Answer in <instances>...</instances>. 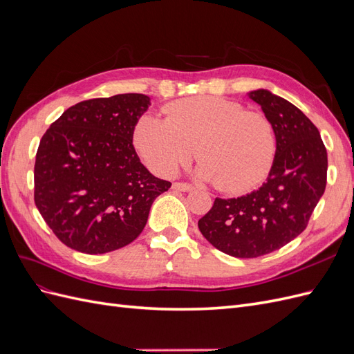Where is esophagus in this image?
Instances as JSON below:
<instances>
[{
  "label": "esophagus",
  "instance_id": "34e87169",
  "mask_svg": "<svg viewBox=\"0 0 354 354\" xmlns=\"http://www.w3.org/2000/svg\"><path fill=\"white\" fill-rule=\"evenodd\" d=\"M173 189L180 190V192H190V190H194L195 187L189 185V183H173Z\"/></svg>",
  "mask_w": 354,
  "mask_h": 354
}]
</instances>
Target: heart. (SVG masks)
<instances>
[{"instance_id":"obj_1","label":"heart","mask_w":354,"mask_h":354,"mask_svg":"<svg viewBox=\"0 0 354 354\" xmlns=\"http://www.w3.org/2000/svg\"><path fill=\"white\" fill-rule=\"evenodd\" d=\"M165 118L145 115L134 128V145L146 165L171 176L196 155L198 176L229 194L251 190L266 178L276 155L269 118L216 95L177 100Z\"/></svg>"}]
</instances>
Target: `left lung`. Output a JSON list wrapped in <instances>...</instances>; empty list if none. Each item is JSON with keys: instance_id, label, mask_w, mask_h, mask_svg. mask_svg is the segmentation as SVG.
<instances>
[{"instance_id": "8db88e82", "label": "left lung", "mask_w": 354, "mask_h": 354, "mask_svg": "<svg viewBox=\"0 0 354 354\" xmlns=\"http://www.w3.org/2000/svg\"><path fill=\"white\" fill-rule=\"evenodd\" d=\"M250 97L276 131V155L266 183L241 198H216L198 221L212 246L238 259L282 248L307 227L326 187L328 155L319 130L297 106L269 90Z\"/></svg>"}]
</instances>
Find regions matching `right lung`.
<instances>
[{"mask_svg": "<svg viewBox=\"0 0 354 354\" xmlns=\"http://www.w3.org/2000/svg\"><path fill=\"white\" fill-rule=\"evenodd\" d=\"M151 106L128 93L71 106L42 136L34 199L53 233L69 248L104 254L131 243L153 201L171 187L149 173L134 145V127Z\"/></svg>", "mask_w": 354, "mask_h": 354, "instance_id": "1", "label": "right lung"}]
</instances>
